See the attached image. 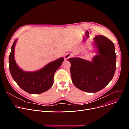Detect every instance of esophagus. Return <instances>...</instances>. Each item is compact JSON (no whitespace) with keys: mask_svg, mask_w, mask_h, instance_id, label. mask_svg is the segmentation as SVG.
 <instances>
[{"mask_svg":"<svg viewBox=\"0 0 129 129\" xmlns=\"http://www.w3.org/2000/svg\"><path fill=\"white\" fill-rule=\"evenodd\" d=\"M73 56V54H72V53H67V54H66V55H65V59H69V58H71V57H72Z\"/></svg>","mask_w":129,"mask_h":129,"instance_id":"obj_1","label":"esophagus"}]
</instances>
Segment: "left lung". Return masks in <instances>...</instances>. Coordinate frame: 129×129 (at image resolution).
I'll return each instance as SVG.
<instances>
[{
    "instance_id": "left-lung-1",
    "label": "left lung",
    "mask_w": 129,
    "mask_h": 129,
    "mask_svg": "<svg viewBox=\"0 0 129 129\" xmlns=\"http://www.w3.org/2000/svg\"><path fill=\"white\" fill-rule=\"evenodd\" d=\"M96 54L91 61L71 58L70 73L74 85L85 92L95 93L112 80L116 70V55L114 43L102 35L93 38Z\"/></svg>"
}]
</instances>
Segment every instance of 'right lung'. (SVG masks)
Returning a JSON list of instances; mask_svg holds the SVG:
<instances>
[{"label":"right lung","mask_w":129,"mask_h":129,"mask_svg":"<svg viewBox=\"0 0 129 129\" xmlns=\"http://www.w3.org/2000/svg\"><path fill=\"white\" fill-rule=\"evenodd\" d=\"M16 39L11 47L9 57V69L11 75L22 89L29 94H40L49 90L53 84V77L56 71L64 61V58L49 63L42 68L35 71H25L16 63L14 58Z\"/></svg>","instance_id":"add662e5"}]
</instances>
